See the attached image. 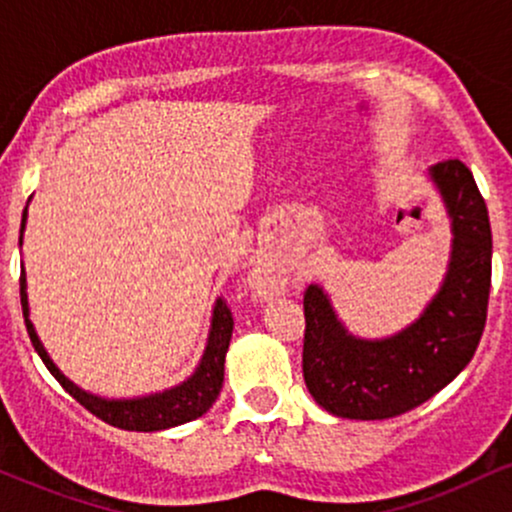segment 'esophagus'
Returning <instances> with one entry per match:
<instances>
[{
  "mask_svg": "<svg viewBox=\"0 0 512 512\" xmlns=\"http://www.w3.org/2000/svg\"><path fill=\"white\" fill-rule=\"evenodd\" d=\"M252 281H255L257 293H262V296H269V293L279 291V286H281V276L276 274V269L267 262L257 264L255 274H252Z\"/></svg>",
  "mask_w": 512,
  "mask_h": 512,
  "instance_id": "obj_1",
  "label": "esophagus"
}]
</instances>
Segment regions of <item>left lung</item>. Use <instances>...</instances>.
I'll list each match as a JSON object with an SVG mask.
<instances>
[{"label":"left lung","mask_w":512,"mask_h":512,"mask_svg":"<svg viewBox=\"0 0 512 512\" xmlns=\"http://www.w3.org/2000/svg\"><path fill=\"white\" fill-rule=\"evenodd\" d=\"M452 219L450 269L424 315L395 337H351L320 286L303 296V378L320 407L344 419H392L443 390L472 361L491 291V223L460 158L431 168Z\"/></svg>","instance_id":"obj_1"}]
</instances>
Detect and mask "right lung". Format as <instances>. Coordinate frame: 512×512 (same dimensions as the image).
Returning a JSON list of instances; mask_svg holds the SVG:
<instances>
[{
  "instance_id": "add662e5",
  "label": "right lung",
  "mask_w": 512,
  "mask_h": 512,
  "mask_svg": "<svg viewBox=\"0 0 512 512\" xmlns=\"http://www.w3.org/2000/svg\"><path fill=\"white\" fill-rule=\"evenodd\" d=\"M23 226H26V209H23L21 219V233ZM21 243V238H19ZM21 308L23 317H26V330L28 337L38 351V356L43 358V363L48 370L55 375V380L60 383L64 390L72 395L81 407H86L93 416L105 421V424L122 428V431H163V428L187 424V421L197 419L207 411L211 404L219 397L221 385H223V361H226L228 344H231L233 334V313L228 308L226 301L219 298L214 305V317H211V332L207 351H204L202 363L195 370L192 378H187L185 383L173 387V390L158 392V395L139 397V399H101L86 395L84 390H79L74 383H69L67 378L57 370L55 363L50 361L48 351L40 344L38 334H35L31 320H28V298H26V274L21 272Z\"/></svg>"
}]
</instances>
